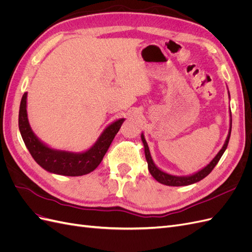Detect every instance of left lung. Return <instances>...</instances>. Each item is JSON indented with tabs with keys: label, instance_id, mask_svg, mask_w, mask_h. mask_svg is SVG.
I'll list each match as a JSON object with an SVG mask.
<instances>
[{
	"label": "left lung",
	"instance_id": "obj_1",
	"mask_svg": "<svg viewBox=\"0 0 252 252\" xmlns=\"http://www.w3.org/2000/svg\"><path fill=\"white\" fill-rule=\"evenodd\" d=\"M231 113V112H230ZM231 117V114H230ZM231 124H232V120L230 119V128H229V132H228L227 135V139L225 141V144L223 145L222 149H220L218 155L213 158L212 161L206 166L204 167L203 169H201L200 171H197L191 175H186V177H178V175H172L169 173H166L164 171H162L159 168L156 166V164L152 161V158L150 155V151H149V147H148V144L144 138V134H141V139L142 142L144 144V150H145V157H146V161L148 163V170L150 172V174L154 177L158 183H161V184L167 185V186H187V185H191L194 184V183L199 182L201 180H203L204 178L207 177V175L212 171V169L215 168L216 165L218 164V162L220 161V158H222L223 154L225 152L227 146H228V142H229L230 139V133H231Z\"/></svg>",
	"mask_w": 252,
	"mask_h": 252
}]
</instances>
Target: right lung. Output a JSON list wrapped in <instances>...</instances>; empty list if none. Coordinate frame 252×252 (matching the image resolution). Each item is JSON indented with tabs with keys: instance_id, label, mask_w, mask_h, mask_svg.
Instances as JSON below:
<instances>
[{
	"instance_id": "obj_1",
	"label": "right lung",
	"mask_w": 252,
	"mask_h": 252,
	"mask_svg": "<svg viewBox=\"0 0 252 252\" xmlns=\"http://www.w3.org/2000/svg\"><path fill=\"white\" fill-rule=\"evenodd\" d=\"M27 93L22 96L19 111V128L27 149L32 156L34 161L42 168L51 173L68 175V177H79L94 171L100 165L107 152L114 136L120 130L125 119H120L113 122L102 134L93 147L84 152H70L65 150H57L48 147L36 138L27 118Z\"/></svg>"
}]
</instances>
